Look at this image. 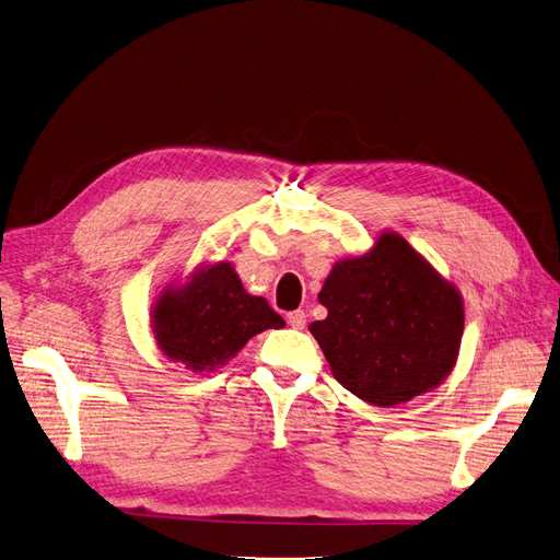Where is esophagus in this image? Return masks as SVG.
<instances>
[{
  "mask_svg": "<svg viewBox=\"0 0 560 560\" xmlns=\"http://www.w3.org/2000/svg\"><path fill=\"white\" fill-rule=\"evenodd\" d=\"M288 325L295 329H304L306 327V313L304 311H290L288 313Z\"/></svg>",
  "mask_w": 560,
  "mask_h": 560,
  "instance_id": "esophagus-1",
  "label": "esophagus"
}]
</instances>
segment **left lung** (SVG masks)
Instances as JSON below:
<instances>
[{"instance_id":"obj_1","label":"left lung","mask_w":560,"mask_h":560,"mask_svg":"<svg viewBox=\"0 0 560 560\" xmlns=\"http://www.w3.org/2000/svg\"><path fill=\"white\" fill-rule=\"evenodd\" d=\"M308 325L331 375L377 407L407 402L440 386L459 354L465 302L396 231H382L359 256L334 262Z\"/></svg>"}]
</instances>
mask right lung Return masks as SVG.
Instances as JSON below:
<instances>
[{
	"label": "right lung",
	"mask_w": 560,
	"mask_h": 560,
	"mask_svg": "<svg viewBox=\"0 0 560 560\" xmlns=\"http://www.w3.org/2000/svg\"><path fill=\"white\" fill-rule=\"evenodd\" d=\"M283 325L265 298L247 293L229 260L197 265L183 283H166L151 306L158 350L191 373L224 366L249 338Z\"/></svg>",
	"instance_id": "obj_1"
}]
</instances>
